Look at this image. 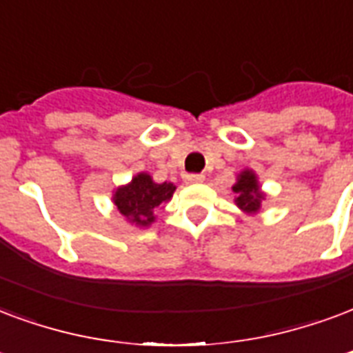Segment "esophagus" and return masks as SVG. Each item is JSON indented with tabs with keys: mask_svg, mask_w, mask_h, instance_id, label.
I'll list each match as a JSON object with an SVG mask.
<instances>
[{
	"mask_svg": "<svg viewBox=\"0 0 353 353\" xmlns=\"http://www.w3.org/2000/svg\"><path fill=\"white\" fill-rule=\"evenodd\" d=\"M183 179L185 183H202L203 176L202 174H185Z\"/></svg>",
	"mask_w": 353,
	"mask_h": 353,
	"instance_id": "1",
	"label": "esophagus"
}]
</instances>
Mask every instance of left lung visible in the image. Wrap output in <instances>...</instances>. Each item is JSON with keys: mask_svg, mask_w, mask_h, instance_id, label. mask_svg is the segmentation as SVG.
Masks as SVG:
<instances>
[{"mask_svg": "<svg viewBox=\"0 0 353 353\" xmlns=\"http://www.w3.org/2000/svg\"><path fill=\"white\" fill-rule=\"evenodd\" d=\"M234 192L237 194L236 203L243 211H249V213L258 211L263 194L260 192L256 176H254L252 172L245 170L243 174H239V179H237V183L234 185Z\"/></svg>", "mask_w": 353, "mask_h": 353, "instance_id": "obj_1", "label": "left lung"}]
</instances>
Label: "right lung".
<instances>
[{"instance_id":"obj_1","label":"right lung","mask_w":353,"mask_h":353,"mask_svg":"<svg viewBox=\"0 0 353 353\" xmlns=\"http://www.w3.org/2000/svg\"><path fill=\"white\" fill-rule=\"evenodd\" d=\"M174 190V183H155L148 174H138L127 187L116 190L114 203L130 223L148 226L155 221L157 208L163 202H168Z\"/></svg>"}]
</instances>
